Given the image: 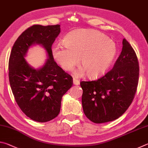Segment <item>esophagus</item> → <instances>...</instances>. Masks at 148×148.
<instances>
[{"instance_id": "1", "label": "esophagus", "mask_w": 148, "mask_h": 148, "mask_svg": "<svg viewBox=\"0 0 148 148\" xmlns=\"http://www.w3.org/2000/svg\"><path fill=\"white\" fill-rule=\"evenodd\" d=\"M73 84L74 85H76V86H77V85L79 84V81L78 79H77L76 78H74L73 79Z\"/></svg>"}]
</instances>
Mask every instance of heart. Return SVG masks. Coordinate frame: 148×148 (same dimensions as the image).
Masks as SVG:
<instances>
[{
  "label": "heart",
  "mask_w": 148,
  "mask_h": 148,
  "mask_svg": "<svg viewBox=\"0 0 148 148\" xmlns=\"http://www.w3.org/2000/svg\"><path fill=\"white\" fill-rule=\"evenodd\" d=\"M116 53V43L96 30L69 32L63 42L55 44L52 47V55L62 69L71 71L79 61L82 66L74 72L75 74L82 76L87 72L90 77H97L106 73Z\"/></svg>",
  "instance_id": "obj_1"
}]
</instances>
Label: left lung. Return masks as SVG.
I'll use <instances>...</instances> for the list:
<instances>
[{
	"label": "left lung",
	"instance_id": "left-lung-1",
	"mask_svg": "<svg viewBox=\"0 0 148 148\" xmlns=\"http://www.w3.org/2000/svg\"><path fill=\"white\" fill-rule=\"evenodd\" d=\"M136 54L127 40H123L121 54L113 69L98 79L81 82L85 115L95 123L119 118L131 104L138 83Z\"/></svg>",
	"mask_w": 148,
	"mask_h": 148
}]
</instances>
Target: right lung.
I'll return each mask as SVG.
<instances>
[{"mask_svg": "<svg viewBox=\"0 0 148 148\" xmlns=\"http://www.w3.org/2000/svg\"><path fill=\"white\" fill-rule=\"evenodd\" d=\"M60 25H34L15 42L9 59V81L15 100L22 112L38 122H47L58 116L63 95L73 84L72 76L54 61L51 46L58 36ZM41 45L49 59L39 69L27 63L24 57L30 47Z\"/></svg>", "mask_w": 148, "mask_h": 148, "instance_id": "1", "label": "right lung"}]
</instances>
